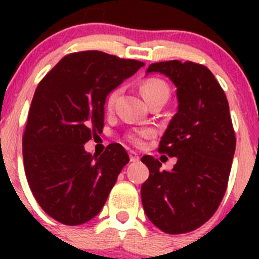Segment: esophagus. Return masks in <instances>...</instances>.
Returning a JSON list of instances; mask_svg holds the SVG:
<instances>
[{"instance_id":"1","label":"esophagus","mask_w":259,"mask_h":259,"mask_svg":"<svg viewBox=\"0 0 259 259\" xmlns=\"http://www.w3.org/2000/svg\"><path fill=\"white\" fill-rule=\"evenodd\" d=\"M129 156H130V161H133V163H137V161H139V159H140L139 154L134 150L129 151Z\"/></svg>"}]
</instances>
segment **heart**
Wrapping results in <instances>:
<instances>
[{
  "mask_svg": "<svg viewBox=\"0 0 259 259\" xmlns=\"http://www.w3.org/2000/svg\"><path fill=\"white\" fill-rule=\"evenodd\" d=\"M140 91H142L143 96H144L145 101L149 105L153 104L154 101H164V103H165L169 99V95H170L168 85H166L161 79H158V77L146 79L144 82L142 83V86H140ZM119 94V89H114V90L110 91V94L108 95V99H106V106H108L109 109H111L115 105V101H116ZM151 135H153V130L139 129L129 133V134L126 135V139L129 140L132 144L140 146L144 143V139L150 138Z\"/></svg>",
  "mask_w": 259,
  "mask_h": 259,
  "instance_id": "obj_1",
  "label": "heart"
}]
</instances>
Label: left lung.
<instances>
[{
	"label": "left lung",
	"instance_id": "8db88e82",
	"mask_svg": "<svg viewBox=\"0 0 259 259\" xmlns=\"http://www.w3.org/2000/svg\"><path fill=\"white\" fill-rule=\"evenodd\" d=\"M177 86L178 113L159 143V153L177 156L170 171L150 155L142 161L149 178L142 202L149 221L169 234L192 232L209 221L228 185L236 134L223 89L204 65L178 60L151 64Z\"/></svg>",
	"mask_w": 259,
	"mask_h": 259
}]
</instances>
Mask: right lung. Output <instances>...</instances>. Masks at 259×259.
I'll return each mask as SVG.
<instances>
[{"instance_id": "right-lung-1", "label": "right lung", "mask_w": 259, "mask_h": 259, "mask_svg": "<svg viewBox=\"0 0 259 259\" xmlns=\"http://www.w3.org/2000/svg\"><path fill=\"white\" fill-rule=\"evenodd\" d=\"M144 62L101 51L66 55L38 83L22 137L26 178L55 221L80 226L98 215L129 155L117 143L101 155L83 144L103 132L108 94Z\"/></svg>"}]
</instances>
